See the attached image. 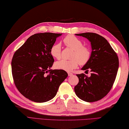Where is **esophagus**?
I'll list each match as a JSON object with an SVG mask.
<instances>
[{
    "label": "esophagus",
    "mask_w": 129,
    "mask_h": 129,
    "mask_svg": "<svg viewBox=\"0 0 129 129\" xmlns=\"http://www.w3.org/2000/svg\"><path fill=\"white\" fill-rule=\"evenodd\" d=\"M68 75H69V77H71V76H73V73H70V72H69V73H68Z\"/></svg>",
    "instance_id": "1"
}]
</instances>
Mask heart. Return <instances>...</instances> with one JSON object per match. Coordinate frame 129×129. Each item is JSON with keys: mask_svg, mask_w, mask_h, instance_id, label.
<instances>
[{"mask_svg": "<svg viewBox=\"0 0 129 129\" xmlns=\"http://www.w3.org/2000/svg\"><path fill=\"white\" fill-rule=\"evenodd\" d=\"M64 42L66 46L73 50L71 60H60L56 61L55 67L58 70H64L71 72L76 69L79 63L83 65L88 62L90 58L91 52L90 49L83 46L82 41L73 35H69L64 39ZM61 45L60 43L53 44L50 49L51 55L55 58L59 59L61 58Z\"/></svg>", "mask_w": 129, "mask_h": 129, "instance_id": "obj_1", "label": "heart"}]
</instances>
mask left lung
I'll return each instance as SVG.
<instances>
[{
	"mask_svg": "<svg viewBox=\"0 0 129 129\" xmlns=\"http://www.w3.org/2000/svg\"><path fill=\"white\" fill-rule=\"evenodd\" d=\"M76 35L84 37L89 41L92 52L89 61L81 68L85 72L90 71V76L84 73L77 74L79 82L74 87V92L83 101H97L105 97L113 85L118 69V58L109 42L102 36L93 33Z\"/></svg>",
	"mask_w": 129,
	"mask_h": 129,
	"instance_id": "left-lung-1",
	"label": "left lung"
}]
</instances>
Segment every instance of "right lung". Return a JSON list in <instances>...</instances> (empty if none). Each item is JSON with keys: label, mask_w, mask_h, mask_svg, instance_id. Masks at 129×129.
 <instances>
[{"label": "right lung", "mask_w": 129, "mask_h": 129, "mask_svg": "<svg viewBox=\"0 0 129 129\" xmlns=\"http://www.w3.org/2000/svg\"><path fill=\"white\" fill-rule=\"evenodd\" d=\"M61 35L35 34L14 54L11 66L14 84L20 93L32 101L42 103L52 99L68 76L64 70L50 69L54 62L50 49Z\"/></svg>", "instance_id": "obj_1"}]
</instances>
